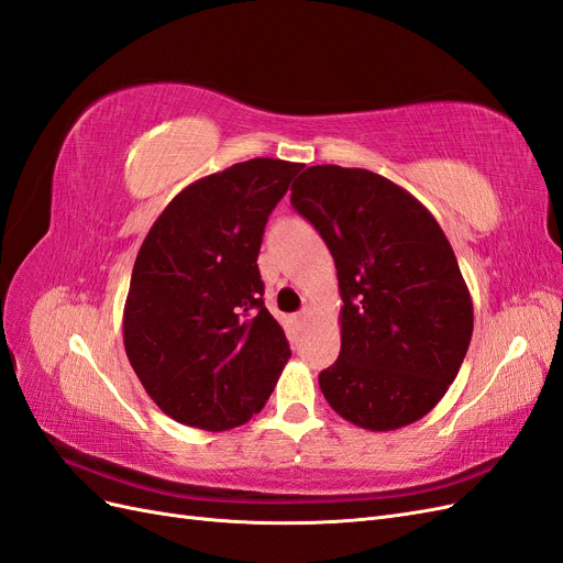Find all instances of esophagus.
Masks as SVG:
<instances>
[{
    "instance_id": "1",
    "label": "esophagus",
    "mask_w": 563,
    "mask_h": 563,
    "mask_svg": "<svg viewBox=\"0 0 563 563\" xmlns=\"http://www.w3.org/2000/svg\"><path fill=\"white\" fill-rule=\"evenodd\" d=\"M308 317H310V312H308V310H300V312L296 314V323H298V327H302V323L308 321Z\"/></svg>"
}]
</instances>
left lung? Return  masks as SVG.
Instances as JSON below:
<instances>
[{
	"label": "left lung",
	"instance_id": "left-lung-1",
	"mask_svg": "<svg viewBox=\"0 0 563 563\" xmlns=\"http://www.w3.org/2000/svg\"><path fill=\"white\" fill-rule=\"evenodd\" d=\"M294 209L338 269L340 354L319 373L333 411L371 432L428 416L463 364L474 327L467 284L434 216L366 168L310 166Z\"/></svg>",
	"mask_w": 563,
	"mask_h": 563
}]
</instances>
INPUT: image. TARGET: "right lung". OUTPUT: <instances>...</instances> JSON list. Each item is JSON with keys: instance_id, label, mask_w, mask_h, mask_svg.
Listing matches in <instances>:
<instances>
[{"instance_id": "obj_1", "label": "right lung", "mask_w": 563, "mask_h": 563, "mask_svg": "<svg viewBox=\"0 0 563 563\" xmlns=\"http://www.w3.org/2000/svg\"><path fill=\"white\" fill-rule=\"evenodd\" d=\"M302 164L255 157L178 192L135 255L124 347L145 391L190 428L251 420L291 356L263 302L267 216Z\"/></svg>"}]
</instances>
